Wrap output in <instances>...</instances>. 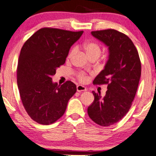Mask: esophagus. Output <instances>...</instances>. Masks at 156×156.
Here are the masks:
<instances>
[{"instance_id":"34e87169","label":"esophagus","mask_w":156,"mask_h":156,"mask_svg":"<svg viewBox=\"0 0 156 156\" xmlns=\"http://www.w3.org/2000/svg\"><path fill=\"white\" fill-rule=\"evenodd\" d=\"M76 88H77V91H78V92L86 91V90H87L86 88L83 86H81V85H78V86H77Z\"/></svg>"}]
</instances>
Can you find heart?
Wrapping results in <instances>:
<instances>
[{"mask_svg":"<svg viewBox=\"0 0 156 156\" xmlns=\"http://www.w3.org/2000/svg\"><path fill=\"white\" fill-rule=\"evenodd\" d=\"M84 50L86 54L88 56V58H91V57H99V55L101 53V47L98 45L97 43L95 42H87L84 44ZM76 52V47H73L72 50L70 51L68 54V58H72ZM77 78L80 82H86L88 80V77L83 72H79L76 73Z\"/></svg>","mask_w":156,"mask_h":156,"instance_id":"heart-1","label":"heart"}]
</instances>
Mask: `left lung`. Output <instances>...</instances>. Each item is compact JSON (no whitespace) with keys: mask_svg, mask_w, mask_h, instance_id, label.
I'll return each instance as SVG.
<instances>
[{"mask_svg":"<svg viewBox=\"0 0 156 156\" xmlns=\"http://www.w3.org/2000/svg\"><path fill=\"white\" fill-rule=\"evenodd\" d=\"M109 47V59L94 84H107L104 97L92 91L94 101L88 107L89 117L98 125L107 127L121 120L130 109L141 76L138 52L130 39L115 29L91 31Z\"/></svg>","mask_w":156,"mask_h":156,"instance_id":"left-lung-1","label":"left lung"}]
</instances>
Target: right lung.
Returning a JSON list of instances; mask_svg holds the SVG:
<instances>
[{
	"label": "right lung",
	"mask_w": 156,
	"mask_h": 156,
	"mask_svg": "<svg viewBox=\"0 0 156 156\" xmlns=\"http://www.w3.org/2000/svg\"><path fill=\"white\" fill-rule=\"evenodd\" d=\"M83 33L45 27L23 44L17 67L18 88L23 107L37 123L48 125L60 119L76 92L70 80L58 86L52 76Z\"/></svg>",
	"instance_id": "right-lung-1"
}]
</instances>
